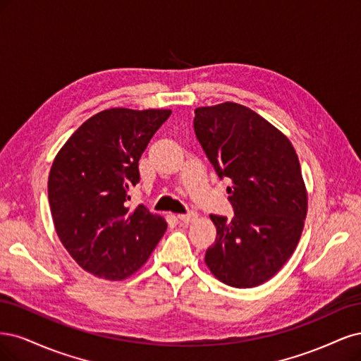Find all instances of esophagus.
<instances>
[{
  "mask_svg": "<svg viewBox=\"0 0 361 361\" xmlns=\"http://www.w3.org/2000/svg\"><path fill=\"white\" fill-rule=\"evenodd\" d=\"M178 219L181 220V222H184V224H189V222H192V220L196 219V213L189 212V213H185V214H178Z\"/></svg>",
  "mask_w": 361,
  "mask_h": 361,
  "instance_id": "esophagus-1",
  "label": "esophagus"
}]
</instances>
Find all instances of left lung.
<instances>
[{
    "label": "left lung",
    "instance_id": "8db88e82",
    "mask_svg": "<svg viewBox=\"0 0 361 361\" xmlns=\"http://www.w3.org/2000/svg\"><path fill=\"white\" fill-rule=\"evenodd\" d=\"M193 129L220 180H229L234 217L212 214L217 229L205 262L224 283L269 281L293 255L305 226L307 196L289 139L238 103L196 108Z\"/></svg>",
    "mask_w": 361,
    "mask_h": 361
}]
</instances>
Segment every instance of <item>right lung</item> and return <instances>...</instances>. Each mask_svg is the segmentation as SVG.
I'll return each mask as SVG.
<instances>
[{
	"label": "right lung",
	"instance_id": "1",
	"mask_svg": "<svg viewBox=\"0 0 361 361\" xmlns=\"http://www.w3.org/2000/svg\"><path fill=\"white\" fill-rule=\"evenodd\" d=\"M169 109L115 108L88 118L56 154L48 196L56 234L88 273L123 281L147 262L166 222L144 204L129 210L139 159Z\"/></svg>",
	"mask_w": 361,
	"mask_h": 361
}]
</instances>
